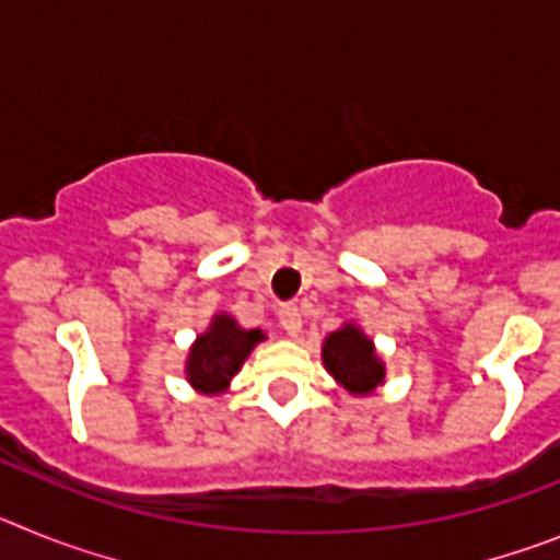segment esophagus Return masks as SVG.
Returning <instances> with one entry per match:
<instances>
[{"label":"esophagus","mask_w":560,"mask_h":560,"mask_svg":"<svg viewBox=\"0 0 560 560\" xmlns=\"http://www.w3.org/2000/svg\"><path fill=\"white\" fill-rule=\"evenodd\" d=\"M280 325H283V330L289 336H300V330H303V314H300V308L294 303L280 308Z\"/></svg>","instance_id":"1"}]
</instances>
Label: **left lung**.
I'll list each match as a JSON object with an SVG mask.
<instances>
[{
	"label": "left lung",
	"mask_w": 560,
	"mask_h": 560,
	"mask_svg": "<svg viewBox=\"0 0 560 560\" xmlns=\"http://www.w3.org/2000/svg\"><path fill=\"white\" fill-rule=\"evenodd\" d=\"M323 359L334 378L345 384L350 393H370L384 378V368L375 359L373 341L353 325H345L325 339Z\"/></svg>",
	"instance_id": "8db88e82"
}]
</instances>
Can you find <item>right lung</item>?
<instances>
[{
  "label": "right lung",
  "mask_w": 560,
  "mask_h": 560,
  "mask_svg": "<svg viewBox=\"0 0 560 560\" xmlns=\"http://www.w3.org/2000/svg\"><path fill=\"white\" fill-rule=\"evenodd\" d=\"M264 339L260 330L237 328L232 316H215L212 328L192 345L187 359V378L201 393H219L230 384L232 375L241 370L246 355L252 353L257 341Z\"/></svg>",
  "instance_id": "add662e5"
}]
</instances>
